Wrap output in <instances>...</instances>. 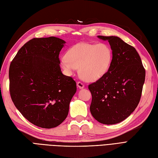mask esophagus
I'll return each mask as SVG.
<instances>
[{"label":"esophagus","instance_id":"obj_1","mask_svg":"<svg viewBox=\"0 0 158 158\" xmlns=\"http://www.w3.org/2000/svg\"><path fill=\"white\" fill-rule=\"evenodd\" d=\"M77 86L80 88V89H82L84 87V84L81 82H77Z\"/></svg>","mask_w":158,"mask_h":158}]
</instances>
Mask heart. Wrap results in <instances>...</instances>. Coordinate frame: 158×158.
Segmentation results:
<instances>
[{"label": "heart", "instance_id": "obj_1", "mask_svg": "<svg viewBox=\"0 0 158 158\" xmlns=\"http://www.w3.org/2000/svg\"><path fill=\"white\" fill-rule=\"evenodd\" d=\"M112 60V52L108 45L82 42L68 50L61 65L69 74L80 68V76L84 80L96 81L106 74Z\"/></svg>", "mask_w": 158, "mask_h": 158}]
</instances>
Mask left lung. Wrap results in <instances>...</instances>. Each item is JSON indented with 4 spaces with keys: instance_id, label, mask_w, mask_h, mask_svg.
<instances>
[{
    "instance_id": "8db88e82",
    "label": "left lung",
    "mask_w": 158,
    "mask_h": 158,
    "mask_svg": "<svg viewBox=\"0 0 158 158\" xmlns=\"http://www.w3.org/2000/svg\"><path fill=\"white\" fill-rule=\"evenodd\" d=\"M108 40L112 60L106 74L88 85L90 112L104 124H115L128 117L141 98L146 70L134 47L118 36H98Z\"/></svg>"
}]
</instances>
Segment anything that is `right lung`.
I'll return each instance as SVG.
<instances>
[{"instance_id": "obj_1", "label": "right lung", "mask_w": 158, "mask_h": 158, "mask_svg": "<svg viewBox=\"0 0 158 158\" xmlns=\"http://www.w3.org/2000/svg\"><path fill=\"white\" fill-rule=\"evenodd\" d=\"M66 43L56 37L35 38L20 48L9 68V91L30 122L52 128L66 118L76 83L62 74L59 54Z\"/></svg>"}]
</instances>
